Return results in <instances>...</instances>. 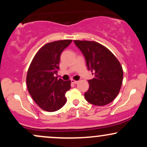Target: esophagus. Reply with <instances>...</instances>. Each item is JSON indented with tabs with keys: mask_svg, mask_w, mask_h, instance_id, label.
Here are the masks:
<instances>
[{
	"mask_svg": "<svg viewBox=\"0 0 147 147\" xmlns=\"http://www.w3.org/2000/svg\"><path fill=\"white\" fill-rule=\"evenodd\" d=\"M71 82H72V84H77L78 83V81H76V80H74V79H72L71 80Z\"/></svg>",
	"mask_w": 147,
	"mask_h": 147,
	"instance_id": "1",
	"label": "esophagus"
}]
</instances>
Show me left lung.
<instances>
[{"instance_id": "obj_1", "label": "left lung", "mask_w": 147, "mask_h": 147, "mask_svg": "<svg viewBox=\"0 0 147 147\" xmlns=\"http://www.w3.org/2000/svg\"><path fill=\"white\" fill-rule=\"evenodd\" d=\"M74 42L83 53L88 69L95 75L88 80L89 89L84 94L86 99L96 106H105L113 102L120 90L123 80L119 61L109 49L97 42Z\"/></svg>"}]
</instances>
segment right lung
<instances>
[{"mask_svg":"<svg viewBox=\"0 0 147 147\" xmlns=\"http://www.w3.org/2000/svg\"><path fill=\"white\" fill-rule=\"evenodd\" d=\"M72 40L48 43L39 49L32 61L27 74L30 95L41 109L48 112L58 111L66 103L65 94L70 89V80L58 79L61 54Z\"/></svg>","mask_w":147,"mask_h":147,"instance_id":"obj_1","label":"right lung"}]
</instances>
